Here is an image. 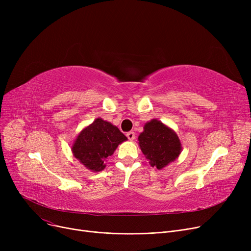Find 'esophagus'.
<instances>
[{"label": "esophagus", "mask_w": 251, "mask_h": 251, "mask_svg": "<svg viewBox=\"0 0 251 251\" xmlns=\"http://www.w3.org/2000/svg\"><path fill=\"white\" fill-rule=\"evenodd\" d=\"M126 136L128 137V139H129L130 141H132V140L135 139V133L132 132V131H130V132H128V133L126 134Z\"/></svg>", "instance_id": "obj_1"}]
</instances>
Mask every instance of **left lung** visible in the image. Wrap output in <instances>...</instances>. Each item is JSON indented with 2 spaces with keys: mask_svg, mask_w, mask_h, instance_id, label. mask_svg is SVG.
I'll return each instance as SVG.
<instances>
[{
  "mask_svg": "<svg viewBox=\"0 0 251 251\" xmlns=\"http://www.w3.org/2000/svg\"><path fill=\"white\" fill-rule=\"evenodd\" d=\"M138 144L150 165L157 170L174 162L182 151L177 133L157 119L144 124L143 131L138 136Z\"/></svg>",
  "mask_w": 251,
  "mask_h": 251,
  "instance_id": "obj_1",
  "label": "left lung"
}]
</instances>
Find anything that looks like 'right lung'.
Here are the masks:
<instances>
[{
	"label": "right lung",
	"instance_id": "add662e5",
	"mask_svg": "<svg viewBox=\"0 0 251 251\" xmlns=\"http://www.w3.org/2000/svg\"><path fill=\"white\" fill-rule=\"evenodd\" d=\"M126 140L127 137L117 126L97 118L79 132L71 151L86 169L92 172H100L105 168L108 157L114 153L119 144Z\"/></svg>",
	"mask_w": 251,
	"mask_h": 251
}]
</instances>
